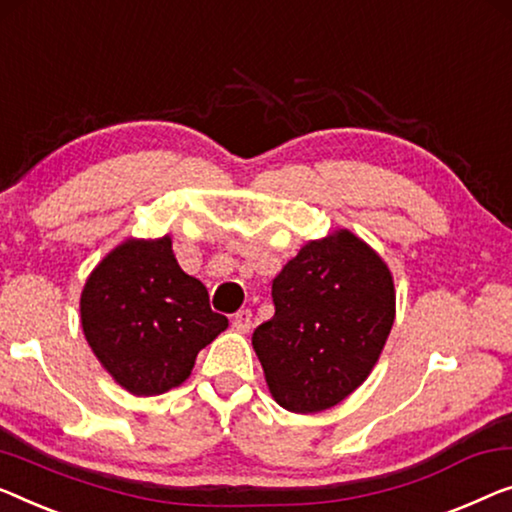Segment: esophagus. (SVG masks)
<instances>
[{
    "mask_svg": "<svg viewBox=\"0 0 512 512\" xmlns=\"http://www.w3.org/2000/svg\"><path fill=\"white\" fill-rule=\"evenodd\" d=\"M233 328L238 332H249V328H251V311L249 309H240L238 314L233 316Z\"/></svg>",
    "mask_w": 512,
    "mask_h": 512,
    "instance_id": "1",
    "label": "esophagus"
}]
</instances>
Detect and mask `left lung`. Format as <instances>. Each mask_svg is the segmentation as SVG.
I'll use <instances>...</instances> for the list:
<instances>
[{
	"instance_id": "obj_1",
	"label": "left lung",
	"mask_w": 512,
	"mask_h": 512,
	"mask_svg": "<svg viewBox=\"0 0 512 512\" xmlns=\"http://www.w3.org/2000/svg\"><path fill=\"white\" fill-rule=\"evenodd\" d=\"M274 316L251 344L279 406L318 413L346 399L379 360L395 321L388 265L353 233L309 242L272 281Z\"/></svg>"
}]
</instances>
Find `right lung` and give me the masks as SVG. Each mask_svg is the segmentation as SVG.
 Returning <instances> with one entry per match:
<instances>
[{
  "mask_svg": "<svg viewBox=\"0 0 512 512\" xmlns=\"http://www.w3.org/2000/svg\"><path fill=\"white\" fill-rule=\"evenodd\" d=\"M80 318L101 365L143 397L180 385L198 351L228 328L207 288L177 265L168 235L110 251L87 279Z\"/></svg>",
  "mask_w": 512,
  "mask_h": 512,
  "instance_id": "1",
  "label": "right lung"
}]
</instances>
